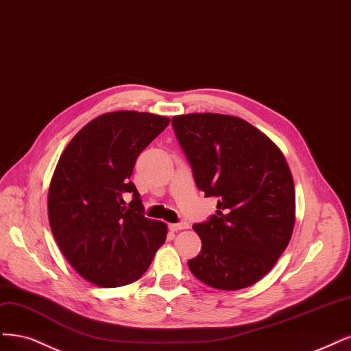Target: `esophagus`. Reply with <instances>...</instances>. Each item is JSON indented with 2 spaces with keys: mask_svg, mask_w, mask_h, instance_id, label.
Here are the masks:
<instances>
[{
  "mask_svg": "<svg viewBox=\"0 0 351 351\" xmlns=\"http://www.w3.org/2000/svg\"><path fill=\"white\" fill-rule=\"evenodd\" d=\"M189 223L187 222H180V223H170L171 231H181V229H187Z\"/></svg>",
  "mask_w": 351,
  "mask_h": 351,
  "instance_id": "obj_1",
  "label": "esophagus"
}]
</instances>
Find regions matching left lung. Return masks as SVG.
Masks as SVG:
<instances>
[{
	"label": "left lung",
	"mask_w": 351,
	"mask_h": 351,
	"mask_svg": "<svg viewBox=\"0 0 351 351\" xmlns=\"http://www.w3.org/2000/svg\"><path fill=\"white\" fill-rule=\"evenodd\" d=\"M173 128L216 215L193 225L202 239L189 260L197 279L221 291L257 283L292 238L293 177L280 148L244 119L217 113L174 116Z\"/></svg>",
	"instance_id": "1"
}]
</instances>
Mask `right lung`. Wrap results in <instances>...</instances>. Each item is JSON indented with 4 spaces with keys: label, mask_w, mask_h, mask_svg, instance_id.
I'll return each instance as SVG.
<instances>
[{
    "label": "right lung",
    "mask_w": 351,
    "mask_h": 351,
    "mask_svg": "<svg viewBox=\"0 0 351 351\" xmlns=\"http://www.w3.org/2000/svg\"><path fill=\"white\" fill-rule=\"evenodd\" d=\"M168 123V117L152 113H104L59 156L47 191L49 225L68 263L95 286L139 280L165 243L167 225L143 216L130 176L139 154Z\"/></svg>",
    "instance_id": "right-lung-1"
}]
</instances>
